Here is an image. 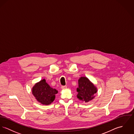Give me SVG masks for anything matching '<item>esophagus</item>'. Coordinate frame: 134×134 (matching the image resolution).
<instances>
[{"label": "esophagus", "instance_id": "1", "mask_svg": "<svg viewBox=\"0 0 134 134\" xmlns=\"http://www.w3.org/2000/svg\"><path fill=\"white\" fill-rule=\"evenodd\" d=\"M61 89H62V90H65L67 88V86H61Z\"/></svg>", "mask_w": 134, "mask_h": 134}]
</instances>
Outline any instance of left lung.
Instances as JSON below:
<instances>
[{
	"instance_id": "1",
	"label": "left lung",
	"mask_w": 134,
	"mask_h": 134,
	"mask_svg": "<svg viewBox=\"0 0 134 134\" xmlns=\"http://www.w3.org/2000/svg\"><path fill=\"white\" fill-rule=\"evenodd\" d=\"M97 87L85 77H81L78 80V87L77 88V98L85 102L92 100L97 93Z\"/></svg>"
}]
</instances>
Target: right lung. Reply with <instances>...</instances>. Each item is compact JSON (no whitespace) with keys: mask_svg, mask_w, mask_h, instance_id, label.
Wrapping results in <instances>:
<instances>
[{"mask_svg":"<svg viewBox=\"0 0 134 134\" xmlns=\"http://www.w3.org/2000/svg\"><path fill=\"white\" fill-rule=\"evenodd\" d=\"M58 91L50 87L44 79L36 83L32 88V94L40 103L44 105L51 104L55 98Z\"/></svg>","mask_w":134,"mask_h":134,"instance_id":"right-lung-1","label":"right lung"}]
</instances>
